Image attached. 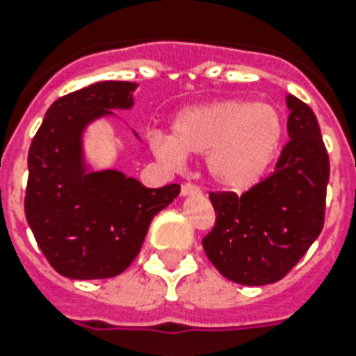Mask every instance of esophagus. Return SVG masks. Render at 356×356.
<instances>
[{
    "label": "esophagus",
    "mask_w": 356,
    "mask_h": 356,
    "mask_svg": "<svg viewBox=\"0 0 356 356\" xmlns=\"http://www.w3.org/2000/svg\"><path fill=\"white\" fill-rule=\"evenodd\" d=\"M181 194L183 195H195V194H201V188L197 184L194 183H184L181 186Z\"/></svg>",
    "instance_id": "obj_1"
}]
</instances>
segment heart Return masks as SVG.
<instances>
[{"label":"heart","instance_id":"1","mask_svg":"<svg viewBox=\"0 0 356 356\" xmlns=\"http://www.w3.org/2000/svg\"><path fill=\"white\" fill-rule=\"evenodd\" d=\"M284 123L268 103L225 99L190 108L173 123L172 138L156 136L153 149L166 161L207 153L209 177L225 190L251 188L275 161Z\"/></svg>","mask_w":356,"mask_h":356}]
</instances>
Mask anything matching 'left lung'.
I'll return each mask as SVG.
<instances>
[{
	"mask_svg": "<svg viewBox=\"0 0 356 356\" xmlns=\"http://www.w3.org/2000/svg\"><path fill=\"white\" fill-rule=\"evenodd\" d=\"M290 140L273 173L238 195L211 192L214 227L203 238L212 264L229 281L262 286L298 264L325 222L329 155L312 108L286 97Z\"/></svg>",
	"mask_w": 356,
	"mask_h": 356,
	"instance_id": "left-lung-1",
	"label": "left lung"
}]
</instances>
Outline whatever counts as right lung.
<instances>
[{
    "mask_svg": "<svg viewBox=\"0 0 356 356\" xmlns=\"http://www.w3.org/2000/svg\"><path fill=\"white\" fill-rule=\"evenodd\" d=\"M134 88L129 81H103L58 97L31 142L25 218L47 262L68 279H108L127 270L151 220L181 192L177 183L145 188L114 170H83L86 123L131 107Z\"/></svg>",
    "mask_w": 356,
    "mask_h": 356,
    "instance_id": "1",
    "label": "right lung"
}]
</instances>
